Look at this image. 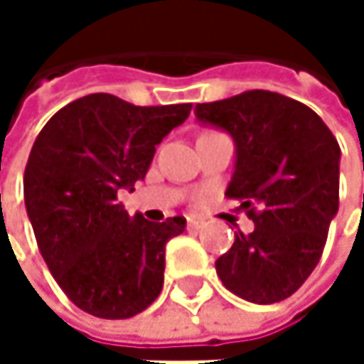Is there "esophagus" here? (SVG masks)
Masks as SVG:
<instances>
[{
  "instance_id": "esophagus-1",
  "label": "esophagus",
  "mask_w": 364,
  "mask_h": 364,
  "mask_svg": "<svg viewBox=\"0 0 364 364\" xmlns=\"http://www.w3.org/2000/svg\"><path fill=\"white\" fill-rule=\"evenodd\" d=\"M206 223L202 219H196V217H187V230H202Z\"/></svg>"
}]
</instances>
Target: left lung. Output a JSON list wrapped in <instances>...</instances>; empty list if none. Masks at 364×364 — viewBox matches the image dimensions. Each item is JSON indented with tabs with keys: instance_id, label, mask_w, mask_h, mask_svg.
I'll return each mask as SVG.
<instances>
[{
	"instance_id": "8db88e82",
	"label": "left lung",
	"mask_w": 364,
	"mask_h": 364,
	"mask_svg": "<svg viewBox=\"0 0 364 364\" xmlns=\"http://www.w3.org/2000/svg\"><path fill=\"white\" fill-rule=\"evenodd\" d=\"M202 122L236 141L225 191L253 219L217 261L225 289L253 304L291 297L314 272L339 206V145L308 105L269 90L198 103Z\"/></svg>"
}]
</instances>
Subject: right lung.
<instances>
[{"label": "right lung", "instance_id": "1", "mask_svg": "<svg viewBox=\"0 0 364 364\" xmlns=\"http://www.w3.org/2000/svg\"><path fill=\"white\" fill-rule=\"evenodd\" d=\"M189 111L191 103L136 107L97 92L56 111L37 134L23 179L37 247L63 293L97 318H130L162 291L166 242L185 219H130L117 191L145 179L156 145Z\"/></svg>", "mask_w": 364, "mask_h": 364}]
</instances>
